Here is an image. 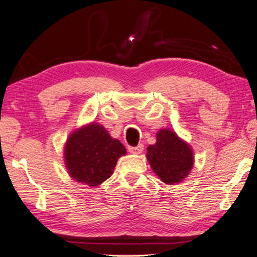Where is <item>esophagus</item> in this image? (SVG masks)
Here are the masks:
<instances>
[{
    "instance_id": "34e87169",
    "label": "esophagus",
    "mask_w": 257,
    "mask_h": 257,
    "mask_svg": "<svg viewBox=\"0 0 257 257\" xmlns=\"http://www.w3.org/2000/svg\"><path fill=\"white\" fill-rule=\"evenodd\" d=\"M128 151L132 154H141L144 151V145H138L137 147H128Z\"/></svg>"
}]
</instances>
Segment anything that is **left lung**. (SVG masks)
Instances as JSON below:
<instances>
[{"label":"left lung","mask_w":257,"mask_h":257,"mask_svg":"<svg viewBox=\"0 0 257 257\" xmlns=\"http://www.w3.org/2000/svg\"><path fill=\"white\" fill-rule=\"evenodd\" d=\"M156 138V144L147 149V158L151 168L163 182L167 184L181 182L193 165L192 150L170 130H161Z\"/></svg>","instance_id":"8db88e82"}]
</instances>
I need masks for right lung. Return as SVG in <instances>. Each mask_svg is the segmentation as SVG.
<instances>
[{"label": "right lung", "mask_w": 257, "mask_h": 257, "mask_svg": "<svg viewBox=\"0 0 257 257\" xmlns=\"http://www.w3.org/2000/svg\"><path fill=\"white\" fill-rule=\"evenodd\" d=\"M125 147L109 136L106 128L92 123L75 131L65 147L66 166L77 182L96 187L113 173Z\"/></svg>", "instance_id": "obj_1"}]
</instances>
